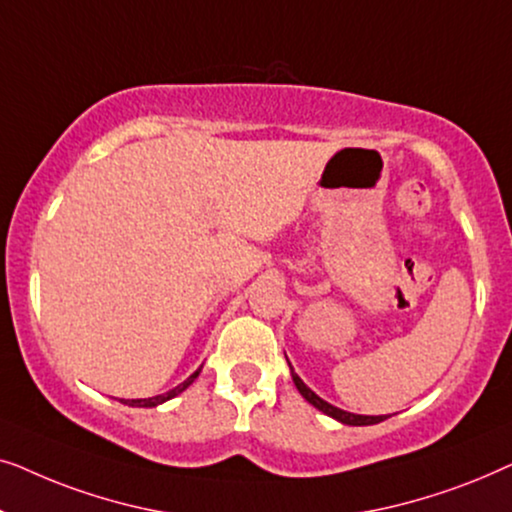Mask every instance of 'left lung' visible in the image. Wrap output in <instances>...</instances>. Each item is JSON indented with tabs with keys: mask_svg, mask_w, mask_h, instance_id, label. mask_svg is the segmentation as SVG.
Here are the masks:
<instances>
[{
	"mask_svg": "<svg viewBox=\"0 0 512 512\" xmlns=\"http://www.w3.org/2000/svg\"><path fill=\"white\" fill-rule=\"evenodd\" d=\"M286 361H289V359H286ZM289 368H291L293 384H296V389L300 391V396H303L310 405H314V408L324 412V415L338 419L340 424H347V426H370V424H380V422H384V419H387V415H354V412L335 408V405H331L328 401H324V398H321V396L314 394V391L307 387L303 380H300L298 373H296V370H293L291 363H289Z\"/></svg>",
	"mask_w": 512,
	"mask_h": 512,
	"instance_id": "obj_1",
	"label": "left lung"
}]
</instances>
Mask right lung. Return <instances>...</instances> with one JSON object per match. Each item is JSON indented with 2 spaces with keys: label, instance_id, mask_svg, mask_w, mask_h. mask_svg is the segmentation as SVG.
<instances>
[{
  "label": "right lung",
  "instance_id": "1",
  "mask_svg": "<svg viewBox=\"0 0 512 512\" xmlns=\"http://www.w3.org/2000/svg\"><path fill=\"white\" fill-rule=\"evenodd\" d=\"M200 370H202V366H200L198 370H195V373H193L191 377H186L184 382L177 384V387L167 391V394H158V396H151V398H132V401H125V398H121V403H125V405H132V408H156V405L165 403V401H170V398L179 396L181 391H186L188 387H191V384L195 382V377L200 375Z\"/></svg>",
  "mask_w": 512,
  "mask_h": 512
}]
</instances>
